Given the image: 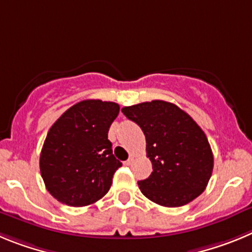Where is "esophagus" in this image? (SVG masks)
<instances>
[{
  "label": "esophagus",
  "instance_id": "obj_1",
  "mask_svg": "<svg viewBox=\"0 0 252 252\" xmlns=\"http://www.w3.org/2000/svg\"><path fill=\"white\" fill-rule=\"evenodd\" d=\"M133 162H134V157H129L128 159H126V162H124V164H126V165H130V164H133Z\"/></svg>",
  "mask_w": 252,
  "mask_h": 252
}]
</instances>
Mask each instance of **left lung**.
Returning <instances> with one entry per match:
<instances>
[{"label":"left lung","instance_id":"8db88e82","mask_svg":"<svg viewBox=\"0 0 252 252\" xmlns=\"http://www.w3.org/2000/svg\"><path fill=\"white\" fill-rule=\"evenodd\" d=\"M122 112L146 135L153 172L138 186L147 198L164 207H180L205 191L214 154L203 130L187 113L164 100L124 106Z\"/></svg>","mask_w":252,"mask_h":252}]
</instances>
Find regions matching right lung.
I'll use <instances>...</instances> for the list:
<instances>
[{
	"mask_svg": "<svg viewBox=\"0 0 252 252\" xmlns=\"http://www.w3.org/2000/svg\"><path fill=\"white\" fill-rule=\"evenodd\" d=\"M119 114L113 101L76 103L50 128L40 154L46 189L72 207L92 205L109 191L122 162L113 154L108 131Z\"/></svg>",
	"mask_w": 252,
	"mask_h": 252,
	"instance_id": "right-lung-1",
	"label": "right lung"
}]
</instances>
